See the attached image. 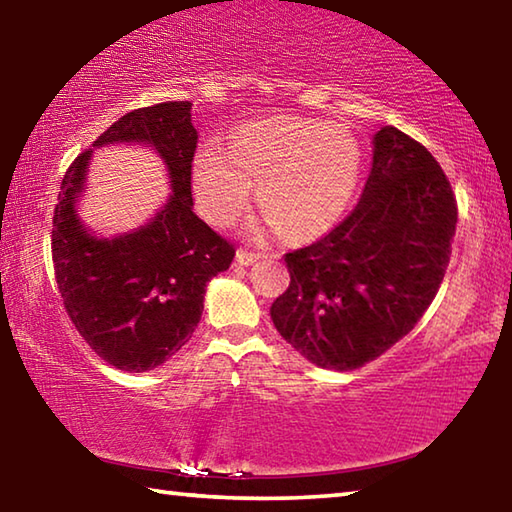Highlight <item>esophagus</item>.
<instances>
[{
	"label": "esophagus",
	"mask_w": 512,
	"mask_h": 512,
	"mask_svg": "<svg viewBox=\"0 0 512 512\" xmlns=\"http://www.w3.org/2000/svg\"><path fill=\"white\" fill-rule=\"evenodd\" d=\"M259 257H262V255H259V253H250V250H246V248H239V250H237V262L244 264V266L257 262Z\"/></svg>",
	"instance_id": "1"
}]
</instances>
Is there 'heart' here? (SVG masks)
I'll return each instance as SVG.
<instances>
[{
	"mask_svg": "<svg viewBox=\"0 0 512 512\" xmlns=\"http://www.w3.org/2000/svg\"><path fill=\"white\" fill-rule=\"evenodd\" d=\"M366 153L345 126L280 117L239 128L228 153L203 144L192 162L196 203L207 219L235 223L257 205L287 239L325 235L348 214L359 192Z\"/></svg>",
	"mask_w": 512,
	"mask_h": 512,
	"instance_id": "obj_1",
	"label": "heart"
}]
</instances>
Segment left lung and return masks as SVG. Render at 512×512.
I'll list each match as a JSON object with an SVG mask.
<instances>
[{"label":"left lung","instance_id":"obj_1","mask_svg":"<svg viewBox=\"0 0 512 512\" xmlns=\"http://www.w3.org/2000/svg\"><path fill=\"white\" fill-rule=\"evenodd\" d=\"M456 219L436 158L397 128H381L354 210L284 255L291 282L271 307L277 332L320 368L354 370L381 357L436 298Z\"/></svg>","mask_w":512,"mask_h":512}]
</instances>
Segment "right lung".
<instances>
[{"mask_svg": "<svg viewBox=\"0 0 512 512\" xmlns=\"http://www.w3.org/2000/svg\"><path fill=\"white\" fill-rule=\"evenodd\" d=\"M189 110V101L137 108L94 142H146L167 162L173 194L144 228L108 241L88 235L76 219L92 149L79 153L60 183L51 225L60 298L97 357L126 372L158 368L192 339L207 282L235 257V246L192 210L198 135Z\"/></svg>", "mask_w": 512, "mask_h": 512, "instance_id": "add662e5", "label": "right lung"}]
</instances>
